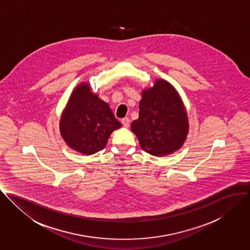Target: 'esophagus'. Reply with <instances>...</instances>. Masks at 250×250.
Instances as JSON below:
<instances>
[{
    "instance_id": "esophagus-1",
    "label": "esophagus",
    "mask_w": 250,
    "mask_h": 250,
    "mask_svg": "<svg viewBox=\"0 0 250 250\" xmlns=\"http://www.w3.org/2000/svg\"><path fill=\"white\" fill-rule=\"evenodd\" d=\"M122 124H123V125L125 126V127H128L129 126V124H130V120L128 119V118H124V119H122Z\"/></svg>"
}]
</instances>
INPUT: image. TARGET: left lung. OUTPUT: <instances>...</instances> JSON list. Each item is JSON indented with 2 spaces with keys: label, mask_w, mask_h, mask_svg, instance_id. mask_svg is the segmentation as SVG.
Returning <instances> with one entry per match:
<instances>
[{
  "label": "left lung",
  "mask_w": 250,
  "mask_h": 250,
  "mask_svg": "<svg viewBox=\"0 0 250 250\" xmlns=\"http://www.w3.org/2000/svg\"><path fill=\"white\" fill-rule=\"evenodd\" d=\"M146 152L164 156L179 149L184 144L189 123L183 103L173 86L156 80L153 87L143 90L139 104V118L131 124Z\"/></svg>",
  "instance_id": "8db88e82"
}]
</instances>
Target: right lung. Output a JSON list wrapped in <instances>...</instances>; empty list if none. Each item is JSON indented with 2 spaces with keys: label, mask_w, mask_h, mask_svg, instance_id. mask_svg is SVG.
<instances>
[{
  "label": "right lung",
  "mask_w": 250,
  "mask_h": 250,
  "mask_svg": "<svg viewBox=\"0 0 250 250\" xmlns=\"http://www.w3.org/2000/svg\"><path fill=\"white\" fill-rule=\"evenodd\" d=\"M122 126L109 105L87 83L73 91L60 120V133L73 149L86 155L104 149L112 132Z\"/></svg>",
  "instance_id": "right-lung-1"
}]
</instances>
